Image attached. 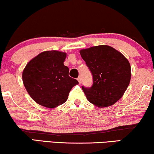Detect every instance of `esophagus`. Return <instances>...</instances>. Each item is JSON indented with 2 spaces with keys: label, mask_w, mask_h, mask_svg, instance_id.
<instances>
[{
  "label": "esophagus",
  "mask_w": 154,
  "mask_h": 154,
  "mask_svg": "<svg viewBox=\"0 0 154 154\" xmlns=\"http://www.w3.org/2000/svg\"><path fill=\"white\" fill-rule=\"evenodd\" d=\"M78 81H79V83H81V81H82V79H81V76H79V78H78Z\"/></svg>",
  "instance_id": "34e87169"
}]
</instances>
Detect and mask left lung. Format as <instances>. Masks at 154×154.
I'll list each match as a JSON object with an SVG mask.
<instances>
[{"label":"left lung","instance_id":"8db88e82","mask_svg":"<svg viewBox=\"0 0 154 154\" xmlns=\"http://www.w3.org/2000/svg\"><path fill=\"white\" fill-rule=\"evenodd\" d=\"M80 54L93 77V86L82 87L88 100L98 107L117 103L131 80V66L127 58L108 45L81 49Z\"/></svg>","mask_w":154,"mask_h":154}]
</instances>
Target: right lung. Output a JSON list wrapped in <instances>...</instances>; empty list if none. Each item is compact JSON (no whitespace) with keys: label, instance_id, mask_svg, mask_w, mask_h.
I'll list each match as a JSON object with an SVG mask.
<instances>
[{"label":"right lung","instance_id":"add662e5","mask_svg":"<svg viewBox=\"0 0 154 154\" xmlns=\"http://www.w3.org/2000/svg\"><path fill=\"white\" fill-rule=\"evenodd\" d=\"M66 53L45 51L32 59L23 71L26 91L36 103L48 108H55L67 100L69 92L77 80L69 75L63 64Z\"/></svg>","mask_w":154,"mask_h":154}]
</instances>
